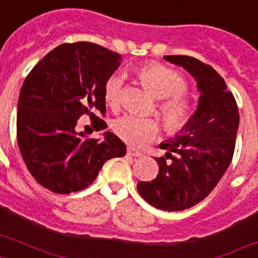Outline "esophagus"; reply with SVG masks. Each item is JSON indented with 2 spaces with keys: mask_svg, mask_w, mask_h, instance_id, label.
<instances>
[{
  "mask_svg": "<svg viewBox=\"0 0 258 258\" xmlns=\"http://www.w3.org/2000/svg\"><path fill=\"white\" fill-rule=\"evenodd\" d=\"M127 154H128L130 157H134V158H141L142 157V153H139V151H135L134 149H127Z\"/></svg>",
  "mask_w": 258,
  "mask_h": 258,
  "instance_id": "1",
  "label": "esophagus"
}]
</instances>
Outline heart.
<instances>
[{
	"instance_id": "1",
	"label": "heart",
	"mask_w": 258,
	"mask_h": 258,
	"mask_svg": "<svg viewBox=\"0 0 258 258\" xmlns=\"http://www.w3.org/2000/svg\"><path fill=\"white\" fill-rule=\"evenodd\" d=\"M143 86L157 99L169 100L161 104V115L165 127L170 133L183 128L191 117V107L183 97L186 92V82L178 72L162 64H150L139 72ZM123 92V76L113 74L109 76L104 87V99L111 108L116 109L120 105ZM113 130L119 137L131 146L139 147L151 141L158 133V121L154 117L138 116L127 113L117 117L113 123Z\"/></svg>"
}]
</instances>
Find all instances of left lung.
I'll return each instance as SVG.
<instances>
[{"mask_svg":"<svg viewBox=\"0 0 258 258\" xmlns=\"http://www.w3.org/2000/svg\"><path fill=\"white\" fill-rule=\"evenodd\" d=\"M191 75L200 92L197 109L174 138L161 143L157 178L139 182L138 191L151 206L179 212L212 192L232 162L240 115L226 83L210 66L190 56H163Z\"/></svg>","mask_w":258,"mask_h":258,"instance_id":"8db88e82","label":"left lung"}]
</instances>
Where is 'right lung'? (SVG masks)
Instances as JSON below:
<instances>
[{
  "label": "right lung",
  "instance_id": "1",
  "mask_svg": "<svg viewBox=\"0 0 258 258\" xmlns=\"http://www.w3.org/2000/svg\"><path fill=\"white\" fill-rule=\"evenodd\" d=\"M121 56L92 42L61 44L38 61L21 87L17 142L33 178L45 188L70 194L88 187L105 162L125 155V145L104 131L87 139L76 131L89 116L96 131L107 128L104 87Z\"/></svg>",
  "mask_w": 258,
  "mask_h": 258
}]
</instances>
